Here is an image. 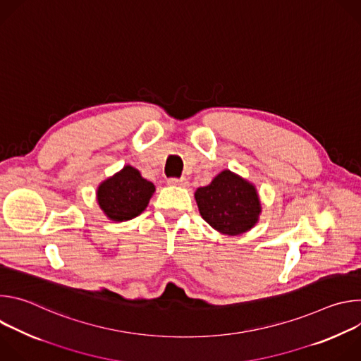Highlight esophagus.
Instances as JSON below:
<instances>
[{
	"label": "esophagus",
	"instance_id": "34e87169",
	"mask_svg": "<svg viewBox=\"0 0 361 361\" xmlns=\"http://www.w3.org/2000/svg\"><path fill=\"white\" fill-rule=\"evenodd\" d=\"M169 184L170 185H178V187H187L188 181L185 178H170Z\"/></svg>",
	"mask_w": 361,
	"mask_h": 361
}]
</instances>
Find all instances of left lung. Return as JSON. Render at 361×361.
Returning a JSON list of instances; mask_svg holds the SVG:
<instances>
[{"label":"left lung","mask_w":361,"mask_h":361,"mask_svg":"<svg viewBox=\"0 0 361 361\" xmlns=\"http://www.w3.org/2000/svg\"><path fill=\"white\" fill-rule=\"evenodd\" d=\"M194 197L201 217L227 235L248 231L262 213L255 187L230 170L221 171L209 185L197 188Z\"/></svg>","instance_id":"1"}]
</instances>
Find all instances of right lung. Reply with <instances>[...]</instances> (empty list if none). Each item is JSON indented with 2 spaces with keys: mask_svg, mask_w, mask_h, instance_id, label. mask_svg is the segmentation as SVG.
I'll return each mask as SVG.
<instances>
[{
  "mask_svg": "<svg viewBox=\"0 0 361 361\" xmlns=\"http://www.w3.org/2000/svg\"><path fill=\"white\" fill-rule=\"evenodd\" d=\"M154 191L156 187L142 178L137 169L126 166L98 185L97 201L110 220L127 221L147 209Z\"/></svg>",
  "mask_w": 361,
  "mask_h": 361,
  "instance_id": "obj_1",
  "label": "right lung"
}]
</instances>
